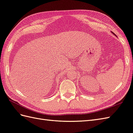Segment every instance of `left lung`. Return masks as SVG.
<instances>
[{
  "label": "left lung",
  "instance_id": "8db88e82",
  "mask_svg": "<svg viewBox=\"0 0 133 133\" xmlns=\"http://www.w3.org/2000/svg\"><path fill=\"white\" fill-rule=\"evenodd\" d=\"M112 33H113V32H112ZM113 34H114V33H113Z\"/></svg>",
  "mask_w": 133,
  "mask_h": 133
}]
</instances>
